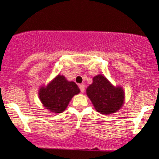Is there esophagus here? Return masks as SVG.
<instances>
[{"label": "esophagus", "mask_w": 159, "mask_h": 159, "mask_svg": "<svg viewBox=\"0 0 159 159\" xmlns=\"http://www.w3.org/2000/svg\"><path fill=\"white\" fill-rule=\"evenodd\" d=\"M79 87L80 89V91H81V93H84V90H85V86H84V85L80 84Z\"/></svg>", "instance_id": "esophagus-1"}]
</instances>
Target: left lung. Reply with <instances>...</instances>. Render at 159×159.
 <instances>
[{
    "label": "left lung",
    "mask_w": 159,
    "mask_h": 159,
    "mask_svg": "<svg viewBox=\"0 0 159 159\" xmlns=\"http://www.w3.org/2000/svg\"><path fill=\"white\" fill-rule=\"evenodd\" d=\"M86 95L97 112L102 114H112L124 105L125 93L120 86H114L103 75L93 78L92 84L86 88Z\"/></svg>",
    "instance_id": "8db88e82"
}]
</instances>
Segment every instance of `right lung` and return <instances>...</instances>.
I'll return each instance as SVG.
<instances>
[{
    "label": "right lung",
    "mask_w": 159,
    "mask_h": 159,
    "mask_svg": "<svg viewBox=\"0 0 159 159\" xmlns=\"http://www.w3.org/2000/svg\"><path fill=\"white\" fill-rule=\"evenodd\" d=\"M80 89L73 81H69L62 75H57L54 79L39 89V98L42 106L54 114L62 113L70 100Z\"/></svg>",
    "instance_id": "1"
}]
</instances>
